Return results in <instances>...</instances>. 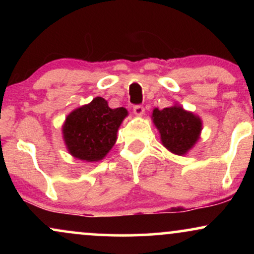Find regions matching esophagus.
Wrapping results in <instances>:
<instances>
[{
    "label": "esophagus",
    "mask_w": 254,
    "mask_h": 254,
    "mask_svg": "<svg viewBox=\"0 0 254 254\" xmlns=\"http://www.w3.org/2000/svg\"><path fill=\"white\" fill-rule=\"evenodd\" d=\"M133 113L136 116H138V117H141L144 113V107L142 105H136V106H133Z\"/></svg>",
    "instance_id": "34e87169"
}]
</instances>
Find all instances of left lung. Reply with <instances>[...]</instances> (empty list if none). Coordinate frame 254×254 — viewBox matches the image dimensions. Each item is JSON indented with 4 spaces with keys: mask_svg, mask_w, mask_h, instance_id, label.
Masks as SVG:
<instances>
[{
    "mask_svg": "<svg viewBox=\"0 0 254 254\" xmlns=\"http://www.w3.org/2000/svg\"><path fill=\"white\" fill-rule=\"evenodd\" d=\"M151 119L159 130L164 147L176 155H185L199 139L202 121L179 105L164 110L154 109Z\"/></svg>",
    "mask_w": 254,
    "mask_h": 254,
    "instance_id": "1",
    "label": "left lung"
}]
</instances>
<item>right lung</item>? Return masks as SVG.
I'll return each instance as SVG.
<instances>
[{
	"label": "right lung",
	"instance_id": "right-lung-1",
	"mask_svg": "<svg viewBox=\"0 0 254 254\" xmlns=\"http://www.w3.org/2000/svg\"><path fill=\"white\" fill-rule=\"evenodd\" d=\"M127 116L124 107L110 109L104 98H94L66 116L62 127L66 149L78 160L100 161L115 145Z\"/></svg>",
	"mask_w": 254,
	"mask_h": 254
}]
</instances>
